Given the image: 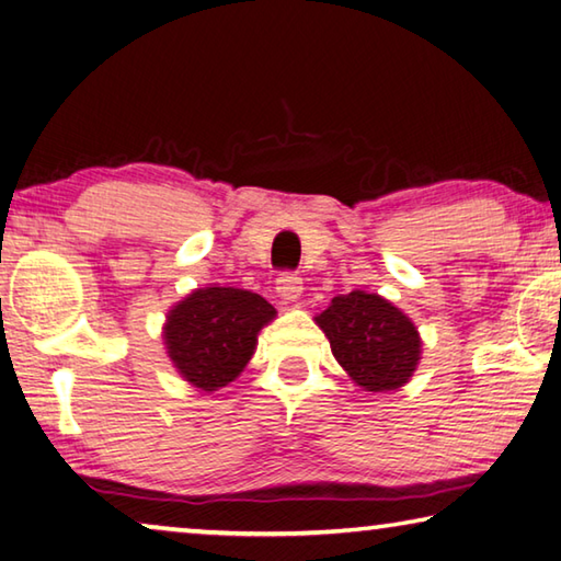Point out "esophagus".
<instances>
[{
	"label": "esophagus",
	"instance_id": "34e87169",
	"mask_svg": "<svg viewBox=\"0 0 561 561\" xmlns=\"http://www.w3.org/2000/svg\"><path fill=\"white\" fill-rule=\"evenodd\" d=\"M301 291H304V287H301V277H297V274H282V277L277 279V294H279V299L282 301H287V304H291V301H297V299H301Z\"/></svg>",
	"mask_w": 561,
	"mask_h": 561
}]
</instances>
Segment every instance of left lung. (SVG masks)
<instances>
[{
	"instance_id": "8db88e82",
	"label": "left lung",
	"mask_w": 561,
	"mask_h": 561,
	"mask_svg": "<svg viewBox=\"0 0 561 561\" xmlns=\"http://www.w3.org/2000/svg\"><path fill=\"white\" fill-rule=\"evenodd\" d=\"M314 321L327 334L339 366L364 391H398L421 364L417 327L381 294L364 289L339 294Z\"/></svg>"
}]
</instances>
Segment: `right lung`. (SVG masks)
Here are the masks:
<instances>
[{"mask_svg": "<svg viewBox=\"0 0 561 561\" xmlns=\"http://www.w3.org/2000/svg\"><path fill=\"white\" fill-rule=\"evenodd\" d=\"M274 317L277 309L254 291L220 284L195 289L165 317L168 358L197 391H220L244 371L260 331Z\"/></svg>", "mask_w": 561, "mask_h": 561, "instance_id": "add662e5", "label": "right lung"}]
</instances>
